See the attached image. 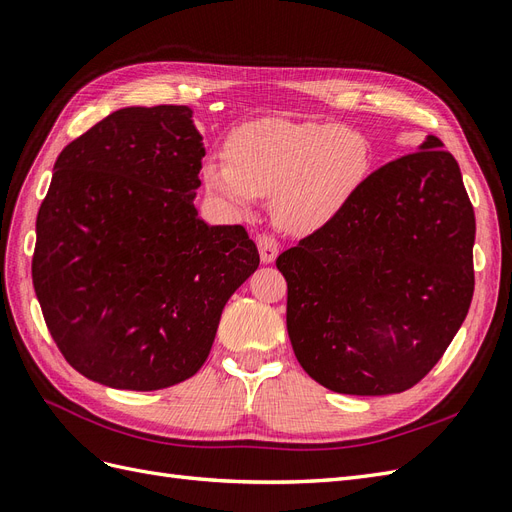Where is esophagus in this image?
I'll list each match as a JSON object with an SVG mask.
<instances>
[{"mask_svg": "<svg viewBox=\"0 0 512 512\" xmlns=\"http://www.w3.org/2000/svg\"><path fill=\"white\" fill-rule=\"evenodd\" d=\"M278 240L270 234H259L257 236V249H259V257L263 263H272L278 255Z\"/></svg>", "mask_w": 512, "mask_h": 512, "instance_id": "obj_1", "label": "esophagus"}]
</instances>
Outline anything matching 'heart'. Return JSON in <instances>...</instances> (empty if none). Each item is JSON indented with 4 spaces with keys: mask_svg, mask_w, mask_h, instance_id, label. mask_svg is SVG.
Segmentation results:
<instances>
[{
    "mask_svg": "<svg viewBox=\"0 0 512 512\" xmlns=\"http://www.w3.org/2000/svg\"><path fill=\"white\" fill-rule=\"evenodd\" d=\"M225 155L204 163L208 193L236 212L272 193L278 225L293 234L334 221L372 168L370 142L361 131L321 121H251L227 140Z\"/></svg>",
    "mask_w": 512,
    "mask_h": 512,
    "instance_id": "1",
    "label": "heart"
}]
</instances>
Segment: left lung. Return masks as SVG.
Here are the masks:
<instances>
[{
  "label": "left lung",
  "instance_id": "8db88e82",
  "mask_svg": "<svg viewBox=\"0 0 512 512\" xmlns=\"http://www.w3.org/2000/svg\"><path fill=\"white\" fill-rule=\"evenodd\" d=\"M474 232L459 166L436 136L372 172L334 221L276 259L308 376L349 395L417 385L468 315Z\"/></svg>",
  "mask_w": 512,
  "mask_h": 512
}]
</instances>
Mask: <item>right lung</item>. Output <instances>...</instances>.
<instances>
[{"instance_id": "obj_1", "label": "right lung", "mask_w": 512, "mask_h": 512, "mask_svg": "<svg viewBox=\"0 0 512 512\" xmlns=\"http://www.w3.org/2000/svg\"><path fill=\"white\" fill-rule=\"evenodd\" d=\"M191 114H108L63 148L38 212L31 278L48 332L74 370L112 389L193 376L259 266L242 225L197 217L206 151Z\"/></svg>"}]
</instances>
